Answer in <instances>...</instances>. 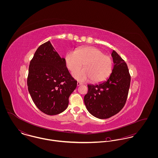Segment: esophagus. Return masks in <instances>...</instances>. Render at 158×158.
<instances>
[{
	"mask_svg": "<svg viewBox=\"0 0 158 158\" xmlns=\"http://www.w3.org/2000/svg\"><path fill=\"white\" fill-rule=\"evenodd\" d=\"M77 86H79L81 85H82V83H80V82H79V81H78V82H77Z\"/></svg>",
	"mask_w": 158,
	"mask_h": 158,
	"instance_id": "1",
	"label": "esophagus"
}]
</instances>
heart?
<instances>
[{
  "label": "heart",
  "mask_w": 158,
  "mask_h": 158,
  "mask_svg": "<svg viewBox=\"0 0 158 158\" xmlns=\"http://www.w3.org/2000/svg\"><path fill=\"white\" fill-rule=\"evenodd\" d=\"M83 64L85 68L77 71ZM65 64L70 72L77 71L72 73L75 79L81 81L90 80L93 83L105 81L113 70L111 57L105 55L101 49L91 46L81 47L76 51H69L65 56Z\"/></svg>",
  "instance_id": "heart-1"
}]
</instances>
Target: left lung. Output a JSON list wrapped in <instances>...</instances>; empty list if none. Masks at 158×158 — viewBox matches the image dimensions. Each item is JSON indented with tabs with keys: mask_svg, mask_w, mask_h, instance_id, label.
I'll return each mask as SVG.
<instances>
[{
	"mask_svg": "<svg viewBox=\"0 0 158 158\" xmlns=\"http://www.w3.org/2000/svg\"><path fill=\"white\" fill-rule=\"evenodd\" d=\"M114 64L106 81L97 85H88L84 102L88 111L94 117L105 119L118 113L124 106L130 86L131 77L127 63L113 50Z\"/></svg>",
	"mask_w": 158,
	"mask_h": 158,
	"instance_id": "8db88e82",
	"label": "left lung"
}]
</instances>
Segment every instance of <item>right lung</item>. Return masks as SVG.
I'll list each match as a JSON object with an SVG mask.
<instances>
[{"label":"right lung","mask_w":158,"mask_h":158,"mask_svg":"<svg viewBox=\"0 0 158 158\" xmlns=\"http://www.w3.org/2000/svg\"><path fill=\"white\" fill-rule=\"evenodd\" d=\"M77 81L70 75L50 41L40 45L30 61L27 86L37 108L47 115H56L68 106L69 97Z\"/></svg>","instance_id":"right-lung-1"}]
</instances>
